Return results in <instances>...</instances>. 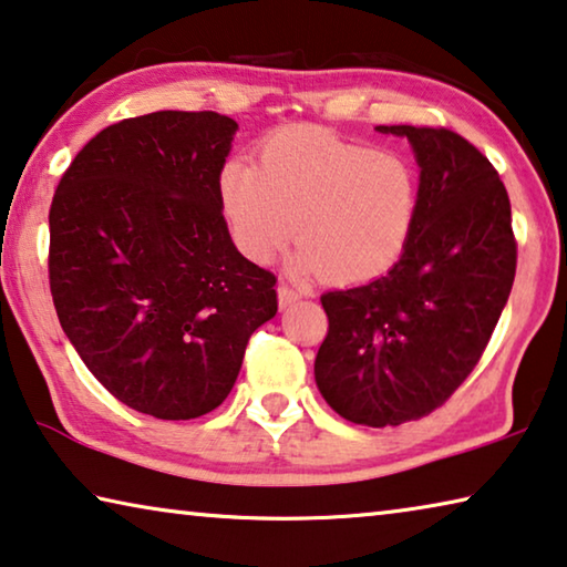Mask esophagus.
Returning <instances> with one entry per match:
<instances>
[{
    "instance_id": "34e87169",
    "label": "esophagus",
    "mask_w": 567,
    "mask_h": 567,
    "mask_svg": "<svg viewBox=\"0 0 567 567\" xmlns=\"http://www.w3.org/2000/svg\"><path fill=\"white\" fill-rule=\"evenodd\" d=\"M277 300H280V308H290V305H295L300 300V292L292 290L290 285H277Z\"/></svg>"
}]
</instances>
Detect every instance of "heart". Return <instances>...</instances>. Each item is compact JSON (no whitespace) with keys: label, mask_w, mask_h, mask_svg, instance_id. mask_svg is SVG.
<instances>
[{"label":"heart","mask_w":567,"mask_h":567,"mask_svg":"<svg viewBox=\"0 0 567 567\" xmlns=\"http://www.w3.org/2000/svg\"><path fill=\"white\" fill-rule=\"evenodd\" d=\"M217 192L241 255L265 262L295 221L292 269L332 282L383 275L406 249L419 209V176L406 156L308 125L265 138L257 166L224 161Z\"/></svg>","instance_id":"obj_1"}]
</instances>
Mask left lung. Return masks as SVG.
Segmentation results:
<instances>
[{
	"mask_svg": "<svg viewBox=\"0 0 567 567\" xmlns=\"http://www.w3.org/2000/svg\"><path fill=\"white\" fill-rule=\"evenodd\" d=\"M379 131L406 136L416 156V221L383 277L320 298L316 383L340 416L383 429L429 416L474 371L515 282L517 241L507 188L470 141L429 125Z\"/></svg>",
	"mask_w": 567,
	"mask_h": 567,
	"instance_id": "1",
	"label": "left lung"
}]
</instances>
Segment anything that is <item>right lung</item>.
I'll list each match as a JSON object with an SVG mask.
<instances>
[{
    "label": "right lung",
    "mask_w": 567,
    "mask_h": 567,
    "mask_svg": "<svg viewBox=\"0 0 567 567\" xmlns=\"http://www.w3.org/2000/svg\"><path fill=\"white\" fill-rule=\"evenodd\" d=\"M237 121L158 111L113 123L62 174L50 206V292L87 371L166 421L229 396L277 277L239 255L217 178Z\"/></svg>",
    "instance_id": "obj_1"
}]
</instances>
